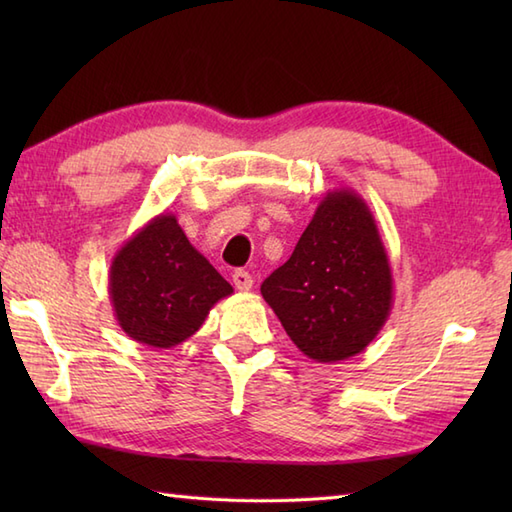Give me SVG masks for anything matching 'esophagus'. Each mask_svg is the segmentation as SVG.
Returning a JSON list of instances; mask_svg holds the SVG:
<instances>
[{
    "instance_id": "esophagus-1",
    "label": "esophagus",
    "mask_w": 512,
    "mask_h": 512,
    "mask_svg": "<svg viewBox=\"0 0 512 512\" xmlns=\"http://www.w3.org/2000/svg\"><path fill=\"white\" fill-rule=\"evenodd\" d=\"M233 284H235L237 290L246 292V290L253 288V277H250V273H246V270H235V273H233Z\"/></svg>"
}]
</instances>
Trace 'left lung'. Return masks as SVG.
<instances>
[{
  "label": "left lung",
  "mask_w": 512,
  "mask_h": 512,
  "mask_svg": "<svg viewBox=\"0 0 512 512\" xmlns=\"http://www.w3.org/2000/svg\"><path fill=\"white\" fill-rule=\"evenodd\" d=\"M262 297L299 350L317 363L361 354L394 306V277L367 202L352 189L323 195L292 255Z\"/></svg>",
  "instance_id": "1"
}]
</instances>
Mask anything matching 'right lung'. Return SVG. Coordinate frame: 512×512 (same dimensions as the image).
Here are the masks:
<instances>
[{"instance_id":"obj_1","label":"right lung","mask_w":512,"mask_h":512,"mask_svg":"<svg viewBox=\"0 0 512 512\" xmlns=\"http://www.w3.org/2000/svg\"><path fill=\"white\" fill-rule=\"evenodd\" d=\"M107 290L121 330L156 350L187 341L215 303L233 295L173 213L151 217L116 250Z\"/></svg>"}]
</instances>
